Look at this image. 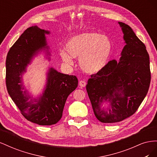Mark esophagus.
<instances>
[{"label":"esophagus","instance_id":"34e87169","mask_svg":"<svg viewBox=\"0 0 157 157\" xmlns=\"http://www.w3.org/2000/svg\"><path fill=\"white\" fill-rule=\"evenodd\" d=\"M86 84V83L84 81V80H80V81L79 82V86L80 87H85Z\"/></svg>","mask_w":157,"mask_h":157}]
</instances>
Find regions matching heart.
Here are the masks:
<instances>
[{
  "mask_svg": "<svg viewBox=\"0 0 157 157\" xmlns=\"http://www.w3.org/2000/svg\"><path fill=\"white\" fill-rule=\"evenodd\" d=\"M65 49L59 51L63 62L73 63L78 58L80 68L88 73H96L106 65L112 50L110 39L96 32H86L75 35L67 42Z\"/></svg>",
  "mask_w": 157,
  "mask_h": 157,
  "instance_id": "1",
  "label": "heart"
}]
</instances>
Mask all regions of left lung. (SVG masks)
I'll return each instance as SVG.
<instances>
[{"instance_id":"1","label":"left lung","mask_w":157,"mask_h":157,"mask_svg":"<svg viewBox=\"0 0 157 157\" xmlns=\"http://www.w3.org/2000/svg\"><path fill=\"white\" fill-rule=\"evenodd\" d=\"M125 46L118 61L113 59L88 80L86 91L94 115L103 123L121 122L137 111L148 92L149 56L132 28L118 22ZM105 102L107 104L103 106Z\"/></svg>"}]
</instances>
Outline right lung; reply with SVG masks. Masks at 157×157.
Instances as JSON below:
<instances>
[{
  "label": "right lung",
  "instance_id": "right-lung-1",
  "mask_svg": "<svg viewBox=\"0 0 157 157\" xmlns=\"http://www.w3.org/2000/svg\"><path fill=\"white\" fill-rule=\"evenodd\" d=\"M50 34L49 31L37 26L28 28L11 47L6 61L9 95L27 120L42 126L55 124L61 119L67 97L78 86L77 77L50 67L45 86L39 96L33 98L25 89L23 75L33 59L43 52L46 59L50 60V48L45 36Z\"/></svg>",
  "mask_w": 157,
  "mask_h": 157
}]
</instances>
